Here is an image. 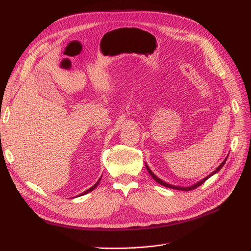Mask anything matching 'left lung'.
I'll list each match as a JSON object with an SVG mask.
<instances>
[{"label":"left lung","mask_w":251,"mask_h":251,"mask_svg":"<svg viewBox=\"0 0 251 251\" xmlns=\"http://www.w3.org/2000/svg\"><path fill=\"white\" fill-rule=\"evenodd\" d=\"M226 160H227V157L224 159V161L221 163V164H220L219 166H218V168L216 169V171H214V172H212L210 175H208V176L207 177H205L204 179H202V180H200L199 182H197V183L196 184H194V185H191V186H187V187H182V186H175V185H172V184H169V183H166V182H164V181H162L160 178H158L157 176H156V175L153 173V172H151V169L149 168V166H148V164L146 163V168H147V170H148V172L150 173V175H151V177H153V179L156 181V182H158V183L159 184H161V185H163V186H165V187H169V188H173V189H178V191H185V192H188V191H193V189H195V188H197V187H198V186H200L201 184H203L204 183V182L205 181H206L208 178H210L211 176H212V175H215V174H217L220 170H221L222 168H223V165L225 164V162H226Z\"/></svg>","instance_id":"1"}]
</instances>
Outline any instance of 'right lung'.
I'll list each match as a JSON object with an SVG mask.
<instances>
[{
  "mask_svg": "<svg viewBox=\"0 0 251 251\" xmlns=\"http://www.w3.org/2000/svg\"><path fill=\"white\" fill-rule=\"evenodd\" d=\"M100 179H101V177L100 178V180H98L97 182H96V183L92 186V187H90L89 189H87V191L86 192H83V193H81L80 195H78V196H82V195H86V194H88V193H90V192H92L93 191V189H95L96 188V186L98 185V184H100Z\"/></svg>",
  "mask_w": 251,
  "mask_h": 251,
  "instance_id": "right-lung-1",
  "label": "right lung"
}]
</instances>
